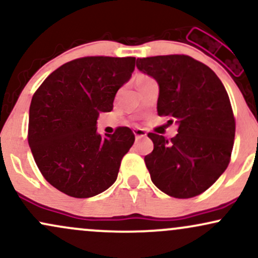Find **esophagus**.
Returning <instances> with one entry per match:
<instances>
[{
	"instance_id": "esophagus-1",
	"label": "esophagus",
	"mask_w": 258,
	"mask_h": 258,
	"mask_svg": "<svg viewBox=\"0 0 258 258\" xmlns=\"http://www.w3.org/2000/svg\"><path fill=\"white\" fill-rule=\"evenodd\" d=\"M133 133H135L136 138H142V137H146L147 132L142 128H135L133 130Z\"/></svg>"
}]
</instances>
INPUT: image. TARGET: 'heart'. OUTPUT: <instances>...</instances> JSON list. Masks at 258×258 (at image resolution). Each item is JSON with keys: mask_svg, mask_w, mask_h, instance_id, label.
Instances as JSON below:
<instances>
[{"mask_svg": "<svg viewBox=\"0 0 258 258\" xmlns=\"http://www.w3.org/2000/svg\"><path fill=\"white\" fill-rule=\"evenodd\" d=\"M148 80H150V78H148V76H146V75H138L137 78H136V84L141 85V84H143V82L148 81Z\"/></svg>", "mask_w": 258, "mask_h": 258, "instance_id": "heart-1", "label": "heart"}]
</instances>
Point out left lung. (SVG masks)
Masks as SVG:
<instances>
[{
	"instance_id": "1",
	"label": "left lung",
	"mask_w": 258,
	"mask_h": 258,
	"mask_svg": "<svg viewBox=\"0 0 258 258\" xmlns=\"http://www.w3.org/2000/svg\"><path fill=\"white\" fill-rule=\"evenodd\" d=\"M137 69L159 85L158 114L176 122L173 138L149 133L154 150L144 158L150 178L178 199L197 197L220 178L229 164L235 120L217 75L189 55L137 59Z\"/></svg>"
}]
</instances>
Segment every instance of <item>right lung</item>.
I'll use <instances>...</instances> for the list:
<instances>
[{"label":"right lung","mask_w":258,"mask_h":258,"mask_svg":"<svg viewBox=\"0 0 258 258\" xmlns=\"http://www.w3.org/2000/svg\"><path fill=\"white\" fill-rule=\"evenodd\" d=\"M135 57H85L54 70L35 92L28 141L38 170L61 193L91 198L117 178L121 160L133 146L128 127L100 136V112L112 110L121 86L131 79Z\"/></svg>","instance_id":"add662e5"}]
</instances>
